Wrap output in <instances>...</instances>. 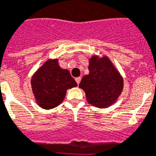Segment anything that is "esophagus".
<instances>
[{
	"label": "esophagus",
	"mask_w": 156,
	"mask_h": 156,
	"mask_svg": "<svg viewBox=\"0 0 156 156\" xmlns=\"http://www.w3.org/2000/svg\"><path fill=\"white\" fill-rule=\"evenodd\" d=\"M81 79H82V78H81V77H78V78H75L76 82H77V83H78V84H79V83H80Z\"/></svg>",
	"instance_id": "esophagus-1"
}]
</instances>
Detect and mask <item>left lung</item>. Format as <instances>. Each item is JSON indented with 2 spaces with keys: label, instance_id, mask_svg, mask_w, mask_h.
<instances>
[{
  "label": "left lung",
  "instance_id": "obj_1",
  "mask_svg": "<svg viewBox=\"0 0 156 156\" xmlns=\"http://www.w3.org/2000/svg\"><path fill=\"white\" fill-rule=\"evenodd\" d=\"M89 74L83 76L79 87L89 104L105 108L116 102L123 90V78L108 56L94 55L89 60Z\"/></svg>",
  "mask_w": 156,
  "mask_h": 156
}]
</instances>
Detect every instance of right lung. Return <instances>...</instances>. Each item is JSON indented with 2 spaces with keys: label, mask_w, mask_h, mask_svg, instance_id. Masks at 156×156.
<instances>
[{
  "label": "right lung",
  "mask_w": 156,
  "mask_h": 156,
  "mask_svg": "<svg viewBox=\"0 0 156 156\" xmlns=\"http://www.w3.org/2000/svg\"><path fill=\"white\" fill-rule=\"evenodd\" d=\"M35 101L40 108L52 109L63 102L68 89L78 86L69 71L59 66L58 59L45 61L30 80Z\"/></svg>",
  "instance_id": "add662e5"
}]
</instances>
